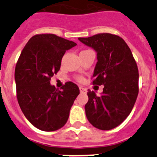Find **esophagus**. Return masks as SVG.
Masks as SVG:
<instances>
[{
    "label": "esophagus",
    "instance_id": "obj_1",
    "mask_svg": "<svg viewBox=\"0 0 157 157\" xmlns=\"http://www.w3.org/2000/svg\"><path fill=\"white\" fill-rule=\"evenodd\" d=\"M79 89H80V91H81V93H87V89H85V88H83V87L80 86L79 87Z\"/></svg>",
    "mask_w": 157,
    "mask_h": 157
}]
</instances>
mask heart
I'll list each match as a JSON object with an SVG mask.
<instances>
[{
	"instance_id": "1",
	"label": "heart",
	"mask_w": 157,
	"mask_h": 157,
	"mask_svg": "<svg viewBox=\"0 0 157 157\" xmlns=\"http://www.w3.org/2000/svg\"><path fill=\"white\" fill-rule=\"evenodd\" d=\"M85 51H87V50H83V51H81V52H85ZM76 80H77L78 81H80V82H81V81H84V78H83V76H76Z\"/></svg>"
}]
</instances>
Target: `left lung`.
Masks as SVG:
<instances>
[{"label":"left lung","instance_id":"left-lung-1","mask_svg":"<svg viewBox=\"0 0 157 157\" xmlns=\"http://www.w3.org/2000/svg\"><path fill=\"white\" fill-rule=\"evenodd\" d=\"M79 40L94 48L97 63L93 85H104L98 97L89 90L86 117L95 128L110 130L120 125L133 108L139 93L137 64L126 42L111 33H98Z\"/></svg>","mask_w":157,"mask_h":157}]
</instances>
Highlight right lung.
Wrapping results in <instances>:
<instances>
[{
	"label": "right lung",
	"instance_id": "1",
	"mask_svg": "<svg viewBox=\"0 0 157 157\" xmlns=\"http://www.w3.org/2000/svg\"><path fill=\"white\" fill-rule=\"evenodd\" d=\"M76 45L55 34H36L24 47L16 64L18 104L28 121L42 131L62 128L80 93L78 86L71 81L60 89L50 85L51 77L60 70L66 50Z\"/></svg>",
	"mask_w": 157,
	"mask_h": 157
}]
</instances>
